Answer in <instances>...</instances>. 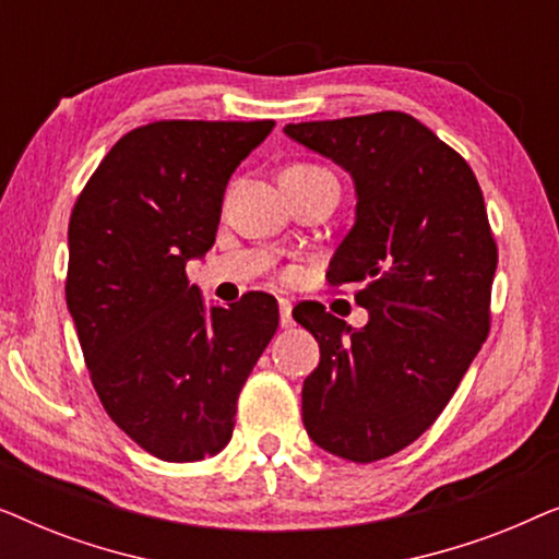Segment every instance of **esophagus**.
<instances>
[{
  "label": "esophagus",
  "instance_id": "obj_1",
  "mask_svg": "<svg viewBox=\"0 0 559 559\" xmlns=\"http://www.w3.org/2000/svg\"><path fill=\"white\" fill-rule=\"evenodd\" d=\"M280 325L293 328V302L287 297H280Z\"/></svg>",
  "mask_w": 559,
  "mask_h": 559
}]
</instances>
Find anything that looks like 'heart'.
<instances>
[{"label": "heart", "instance_id": "heart-1", "mask_svg": "<svg viewBox=\"0 0 559 559\" xmlns=\"http://www.w3.org/2000/svg\"><path fill=\"white\" fill-rule=\"evenodd\" d=\"M287 170H297V173H325L323 167H318V165H293V167H287Z\"/></svg>", "mask_w": 559, "mask_h": 559}]
</instances>
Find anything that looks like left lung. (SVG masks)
Instances as JSON below:
<instances>
[{"label": "left lung", "mask_w": 559, "mask_h": 559, "mask_svg": "<svg viewBox=\"0 0 559 559\" xmlns=\"http://www.w3.org/2000/svg\"><path fill=\"white\" fill-rule=\"evenodd\" d=\"M356 186V224L328 282H356L369 323L350 328L312 302L295 320L316 335L302 384L310 440L354 463L415 442L455 394L491 328L499 251L468 163L402 111L287 124Z\"/></svg>", "instance_id": "left-lung-1"}]
</instances>
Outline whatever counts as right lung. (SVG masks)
Instances as JSON below:
<instances>
[{
  "instance_id": "obj_1",
  "label": "right lung",
  "mask_w": 559,
  "mask_h": 559,
  "mask_svg": "<svg viewBox=\"0 0 559 559\" xmlns=\"http://www.w3.org/2000/svg\"><path fill=\"white\" fill-rule=\"evenodd\" d=\"M274 129L152 121L109 150L68 224L66 302L106 415L159 461L216 455L236 400L280 323L249 293L205 308L186 264L213 247L228 178Z\"/></svg>"
}]
</instances>
